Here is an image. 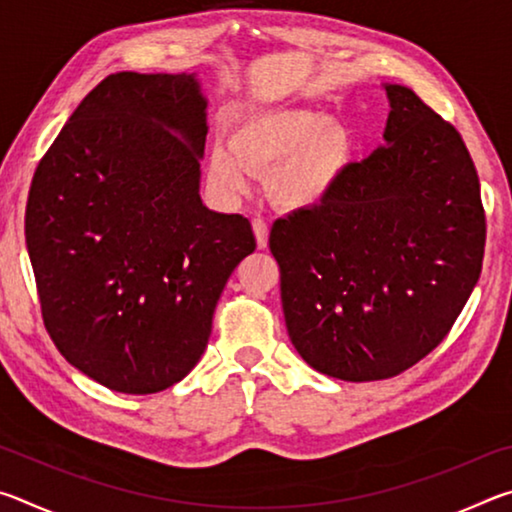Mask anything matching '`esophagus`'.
Here are the masks:
<instances>
[{
  "instance_id": "esophagus-1",
  "label": "esophagus",
  "mask_w": 512,
  "mask_h": 512,
  "mask_svg": "<svg viewBox=\"0 0 512 512\" xmlns=\"http://www.w3.org/2000/svg\"><path fill=\"white\" fill-rule=\"evenodd\" d=\"M253 232L257 239V248H266L268 246V223L264 219H253Z\"/></svg>"
}]
</instances>
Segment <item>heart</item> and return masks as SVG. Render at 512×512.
<instances>
[{
  "label": "heart",
  "mask_w": 512,
  "mask_h": 512,
  "mask_svg": "<svg viewBox=\"0 0 512 512\" xmlns=\"http://www.w3.org/2000/svg\"><path fill=\"white\" fill-rule=\"evenodd\" d=\"M350 160V137L323 112L273 110L241 124L230 144L216 142L207 180L223 198H239L253 171L271 173V194L289 210H311L332 194Z\"/></svg>",
  "instance_id": "heart-1"
}]
</instances>
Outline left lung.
Segmentation results:
<instances>
[{
  "label": "left lung",
  "mask_w": 512,
  "mask_h": 512,
  "mask_svg": "<svg viewBox=\"0 0 512 512\" xmlns=\"http://www.w3.org/2000/svg\"><path fill=\"white\" fill-rule=\"evenodd\" d=\"M384 90V146L268 237L293 348L343 381L388 379L427 357L483 264L485 214L465 142L413 90Z\"/></svg>",
  "instance_id": "1"
}]
</instances>
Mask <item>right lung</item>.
Segmentation results:
<instances>
[{
    "label": "right lung",
    "instance_id": "1",
    "mask_svg": "<svg viewBox=\"0 0 512 512\" xmlns=\"http://www.w3.org/2000/svg\"><path fill=\"white\" fill-rule=\"evenodd\" d=\"M194 74H110L40 160L24 235L58 352L117 393L178 384L207 348L250 221L207 210Z\"/></svg>",
    "mask_w": 512,
    "mask_h": 512
}]
</instances>
